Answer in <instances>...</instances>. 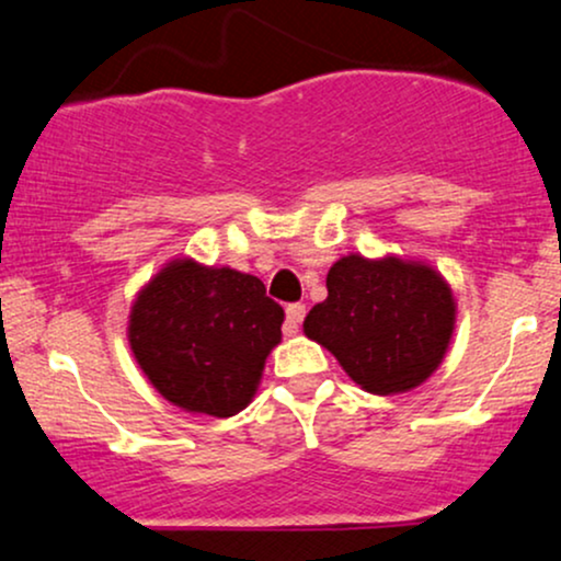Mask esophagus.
<instances>
[{"label": "esophagus", "mask_w": 561, "mask_h": 561, "mask_svg": "<svg viewBox=\"0 0 561 561\" xmlns=\"http://www.w3.org/2000/svg\"><path fill=\"white\" fill-rule=\"evenodd\" d=\"M302 319H306V306H302V302H289V306H287V321H285L287 337L298 334Z\"/></svg>", "instance_id": "esophagus-1"}]
</instances>
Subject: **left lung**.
I'll list each match as a JSON object with an SVG mask.
<instances>
[{
    "label": "left lung",
    "mask_w": 561,
    "mask_h": 561,
    "mask_svg": "<svg viewBox=\"0 0 561 561\" xmlns=\"http://www.w3.org/2000/svg\"><path fill=\"white\" fill-rule=\"evenodd\" d=\"M454 324V293L433 266L351 253L330 268L327 300L308 311L302 332L362 390L396 396L440 366Z\"/></svg>",
    "instance_id": "left-lung-1"
}]
</instances>
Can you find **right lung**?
I'll return each instance as SVG.
<instances>
[{"instance_id": "add662e5", "label": "right lung", "mask_w": 561, "mask_h": 561, "mask_svg": "<svg viewBox=\"0 0 561 561\" xmlns=\"http://www.w3.org/2000/svg\"><path fill=\"white\" fill-rule=\"evenodd\" d=\"M282 321L259 276L176 259L139 289L128 345L165 401L224 420L253 401Z\"/></svg>"}]
</instances>
